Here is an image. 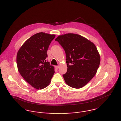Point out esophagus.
I'll return each instance as SVG.
<instances>
[{"label": "esophagus", "instance_id": "esophagus-1", "mask_svg": "<svg viewBox=\"0 0 121 121\" xmlns=\"http://www.w3.org/2000/svg\"><path fill=\"white\" fill-rule=\"evenodd\" d=\"M55 67L56 69H58V68H59V66H55Z\"/></svg>", "mask_w": 121, "mask_h": 121}]
</instances>
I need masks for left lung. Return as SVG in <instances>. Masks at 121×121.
<instances>
[{"label":"left lung","instance_id":"1","mask_svg":"<svg viewBox=\"0 0 121 121\" xmlns=\"http://www.w3.org/2000/svg\"><path fill=\"white\" fill-rule=\"evenodd\" d=\"M66 55L68 70L63 74L69 86L80 88L95 75L100 63V56L95 44L86 38L75 34L59 35L55 39Z\"/></svg>","mask_w":121,"mask_h":121}]
</instances>
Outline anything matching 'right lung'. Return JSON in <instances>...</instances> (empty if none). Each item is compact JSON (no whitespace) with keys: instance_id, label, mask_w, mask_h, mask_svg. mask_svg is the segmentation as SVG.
Returning a JSON list of instances; mask_svg holds the SVG:
<instances>
[{"instance_id":"1","label":"right lung","mask_w":121,"mask_h":121,"mask_svg":"<svg viewBox=\"0 0 121 121\" xmlns=\"http://www.w3.org/2000/svg\"><path fill=\"white\" fill-rule=\"evenodd\" d=\"M55 35L38 33L30 37L17 54L18 71L29 84L37 89L48 86L54 73V68L46 62L47 53Z\"/></svg>"}]
</instances>
